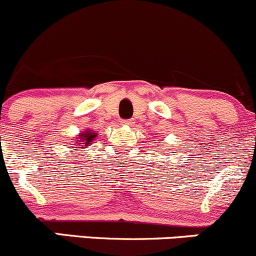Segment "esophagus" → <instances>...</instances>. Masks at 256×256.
<instances>
[{
  "mask_svg": "<svg viewBox=\"0 0 256 256\" xmlns=\"http://www.w3.org/2000/svg\"><path fill=\"white\" fill-rule=\"evenodd\" d=\"M121 124H122V125H132V120H122L121 121Z\"/></svg>",
  "mask_w": 256,
  "mask_h": 256,
  "instance_id": "34e87169",
  "label": "esophagus"
}]
</instances>
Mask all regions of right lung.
<instances>
[{
	"instance_id": "1",
	"label": "right lung",
	"mask_w": 256,
	"mask_h": 256,
	"mask_svg": "<svg viewBox=\"0 0 256 256\" xmlns=\"http://www.w3.org/2000/svg\"><path fill=\"white\" fill-rule=\"evenodd\" d=\"M96 135L94 132H90V131H86L84 134H82V135L80 136L78 141H77V144H80V142H84L86 146H88V144H90V142L93 141L94 137H96Z\"/></svg>"
}]
</instances>
